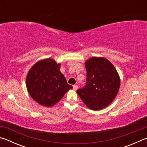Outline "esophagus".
Instances as JSON below:
<instances>
[{
    "label": "esophagus",
    "instance_id": "1",
    "mask_svg": "<svg viewBox=\"0 0 147 147\" xmlns=\"http://www.w3.org/2000/svg\"><path fill=\"white\" fill-rule=\"evenodd\" d=\"M78 86L77 85H74L73 86V89H74V90H76V89H78Z\"/></svg>",
    "mask_w": 147,
    "mask_h": 147
}]
</instances>
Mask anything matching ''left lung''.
I'll return each instance as SVG.
<instances>
[{"label": "left lung", "mask_w": 147, "mask_h": 147, "mask_svg": "<svg viewBox=\"0 0 147 147\" xmlns=\"http://www.w3.org/2000/svg\"><path fill=\"white\" fill-rule=\"evenodd\" d=\"M86 86L76 91L89 109L100 110L112 102L118 93L121 80L113 65L105 58L93 57L85 62Z\"/></svg>", "instance_id": "obj_1"}]
</instances>
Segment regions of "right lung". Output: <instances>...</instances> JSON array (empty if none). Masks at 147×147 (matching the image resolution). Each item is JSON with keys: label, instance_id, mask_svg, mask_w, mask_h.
<instances>
[{"label": "right lung", "instance_id": "add662e5", "mask_svg": "<svg viewBox=\"0 0 147 147\" xmlns=\"http://www.w3.org/2000/svg\"><path fill=\"white\" fill-rule=\"evenodd\" d=\"M61 65L48 58L35 63L26 76V85L31 97L41 105L51 107L73 88L59 68Z\"/></svg>", "mask_w": 147, "mask_h": 147}]
</instances>
